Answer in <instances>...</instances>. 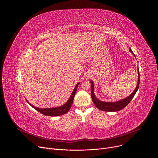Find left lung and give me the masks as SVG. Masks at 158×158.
I'll use <instances>...</instances> for the list:
<instances>
[{
  "label": "left lung",
  "mask_w": 158,
  "mask_h": 158,
  "mask_svg": "<svg viewBox=\"0 0 158 158\" xmlns=\"http://www.w3.org/2000/svg\"><path fill=\"white\" fill-rule=\"evenodd\" d=\"M129 51L133 55H134V54L133 53V52L132 51L131 48H129ZM134 56H135V55H134ZM139 77H140L139 71V68H138V82L137 86L134 90V91L129 96H128L127 98H126L125 99L118 101L117 102H111L101 101L95 97V95H94V84H93V81H91V98H92V100H93V102L94 103L95 106L99 109L104 110V111L115 112V111H119V110L123 109L131 102V101L134 98L135 94L136 93L137 91L138 90V88H139V81H140Z\"/></svg>",
  "instance_id": "obj_1"
}]
</instances>
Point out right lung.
<instances>
[{
    "label": "right lung",
    "instance_id": "1",
    "mask_svg": "<svg viewBox=\"0 0 158 158\" xmlns=\"http://www.w3.org/2000/svg\"><path fill=\"white\" fill-rule=\"evenodd\" d=\"M79 82L76 84V87L74 89L73 92L72 93V94H71V97L69 98V100L67 101V102L65 104H64L62 106L57 107H53V108L40 109V108L33 106L30 104H29L33 108H34L35 110H37V111H39V112H40V113H42L44 115L49 116H61V115L65 114L69 110L70 108L71 107V106H72L73 101H74V96L76 94L77 89V86L79 85ZM27 102H28V101H27Z\"/></svg>",
    "mask_w": 158,
    "mask_h": 158
}]
</instances>
